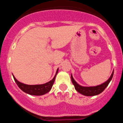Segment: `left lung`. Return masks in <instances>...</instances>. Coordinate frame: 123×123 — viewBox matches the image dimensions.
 I'll return each instance as SVG.
<instances>
[{
  "mask_svg": "<svg viewBox=\"0 0 123 123\" xmlns=\"http://www.w3.org/2000/svg\"><path fill=\"white\" fill-rule=\"evenodd\" d=\"M113 73L114 70L112 73H111V74L109 79L106 82L102 83L100 85L96 86L85 87L79 85V84L77 83L76 81L73 79L72 74L71 75V81H72L73 85L74 86L75 89L79 93L81 94L82 95H85V96H94V95H97L102 93L105 89V88L108 86L110 82L111 79H112Z\"/></svg>",
  "mask_w": 123,
  "mask_h": 123,
  "instance_id": "1",
  "label": "left lung"
}]
</instances>
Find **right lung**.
<instances>
[{
    "label": "right lung",
    "mask_w": 123,
    "mask_h": 123,
    "mask_svg": "<svg viewBox=\"0 0 123 123\" xmlns=\"http://www.w3.org/2000/svg\"><path fill=\"white\" fill-rule=\"evenodd\" d=\"M58 68L56 70V74H55L54 78L49 82H46V83L43 84H37V85H28V84L21 83L15 78L13 75V76L14 80L18 85V86L24 92L31 95H42L48 93L51 90L52 86H53L54 81H55V77L58 73Z\"/></svg>",
    "instance_id": "right-lung-1"
}]
</instances>
